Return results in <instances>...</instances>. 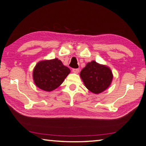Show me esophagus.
I'll use <instances>...</instances> for the list:
<instances>
[{
    "label": "esophagus",
    "instance_id": "obj_1",
    "mask_svg": "<svg viewBox=\"0 0 146 146\" xmlns=\"http://www.w3.org/2000/svg\"><path fill=\"white\" fill-rule=\"evenodd\" d=\"M72 72L74 73L78 74L80 72V70L78 69V68H74V69H72Z\"/></svg>",
    "mask_w": 146,
    "mask_h": 146
}]
</instances>
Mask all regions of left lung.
<instances>
[{
	"label": "left lung",
	"instance_id": "obj_1",
	"mask_svg": "<svg viewBox=\"0 0 146 146\" xmlns=\"http://www.w3.org/2000/svg\"><path fill=\"white\" fill-rule=\"evenodd\" d=\"M80 75L85 86L96 94L106 90L110 86L113 79L110 68L94 60L87 64Z\"/></svg>",
	"mask_w": 146,
	"mask_h": 146
}]
</instances>
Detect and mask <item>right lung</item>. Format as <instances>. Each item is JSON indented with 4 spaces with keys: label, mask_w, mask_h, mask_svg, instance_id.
I'll list each match as a JSON object with an SVG mask.
<instances>
[{
    "label": "right lung",
    "mask_w": 146,
    "mask_h": 146,
    "mask_svg": "<svg viewBox=\"0 0 146 146\" xmlns=\"http://www.w3.org/2000/svg\"><path fill=\"white\" fill-rule=\"evenodd\" d=\"M70 72V70L58 58L43 60L37 63L33 70V80L36 86L46 92L60 86Z\"/></svg>",
    "instance_id": "1"
}]
</instances>
